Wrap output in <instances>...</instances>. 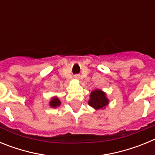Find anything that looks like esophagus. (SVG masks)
<instances>
[{"label": "esophagus", "mask_w": 155, "mask_h": 155, "mask_svg": "<svg viewBox=\"0 0 155 155\" xmlns=\"http://www.w3.org/2000/svg\"><path fill=\"white\" fill-rule=\"evenodd\" d=\"M74 78H76V79H78V78H79L78 75H75V76H74Z\"/></svg>", "instance_id": "esophagus-1"}]
</instances>
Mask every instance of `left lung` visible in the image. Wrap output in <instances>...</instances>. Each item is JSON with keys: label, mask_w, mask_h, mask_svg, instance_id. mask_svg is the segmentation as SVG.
<instances>
[{"label": "left lung", "mask_w": 155, "mask_h": 155, "mask_svg": "<svg viewBox=\"0 0 155 155\" xmlns=\"http://www.w3.org/2000/svg\"><path fill=\"white\" fill-rule=\"evenodd\" d=\"M109 103L107 98L105 97V94L101 90H94L90 94V99L88 104L95 109H102Z\"/></svg>", "instance_id": "8db88e82"}]
</instances>
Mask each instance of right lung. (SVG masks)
<instances>
[{
	"instance_id": "add662e5",
	"label": "right lung",
	"mask_w": 155,
	"mask_h": 155,
	"mask_svg": "<svg viewBox=\"0 0 155 155\" xmlns=\"http://www.w3.org/2000/svg\"><path fill=\"white\" fill-rule=\"evenodd\" d=\"M50 106L53 108L57 107L58 105H61V102H60V100L58 99L57 98H53V99L50 101Z\"/></svg>"
}]
</instances>
